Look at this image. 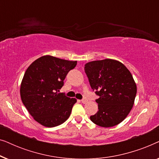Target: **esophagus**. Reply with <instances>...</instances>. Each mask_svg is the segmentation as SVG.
I'll return each instance as SVG.
<instances>
[{
	"mask_svg": "<svg viewBox=\"0 0 159 159\" xmlns=\"http://www.w3.org/2000/svg\"><path fill=\"white\" fill-rule=\"evenodd\" d=\"M81 102L82 103H84V104H85V103H87V102H88V100L87 99H85V98H84V99H82V101H81Z\"/></svg>",
	"mask_w": 159,
	"mask_h": 159,
	"instance_id": "obj_1",
	"label": "esophagus"
}]
</instances>
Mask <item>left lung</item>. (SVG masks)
Returning a JSON list of instances; mask_svg holds the SVG:
<instances>
[{"label":"left lung","mask_w":159,"mask_h":159,"mask_svg":"<svg viewBox=\"0 0 159 159\" xmlns=\"http://www.w3.org/2000/svg\"><path fill=\"white\" fill-rule=\"evenodd\" d=\"M91 88L99 98L98 111L90 120L103 127L121 123L133 106L137 86L132 74L122 63L116 60L93 61L84 65Z\"/></svg>","instance_id":"obj_1"}]
</instances>
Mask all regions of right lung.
I'll return each instance as SVG.
<instances>
[{"mask_svg": "<svg viewBox=\"0 0 159 159\" xmlns=\"http://www.w3.org/2000/svg\"><path fill=\"white\" fill-rule=\"evenodd\" d=\"M77 61L43 56L32 62L21 83V101L28 112L40 125L53 127L70 116L77 100L58 93L67 74Z\"/></svg>", "mask_w": 159, "mask_h": 159, "instance_id": "1", "label": "right lung"}]
</instances>
